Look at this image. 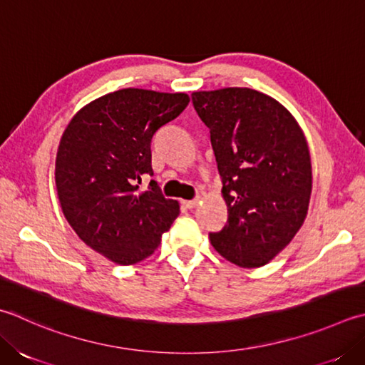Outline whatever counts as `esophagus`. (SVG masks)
Instances as JSON below:
<instances>
[{
	"instance_id": "esophagus-1",
	"label": "esophagus",
	"mask_w": 365,
	"mask_h": 365,
	"mask_svg": "<svg viewBox=\"0 0 365 365\" xmlns=\"http://www.w3.org/2000/svg\"><path fill=\"white\" fill-rule=\"evenodd\" d=\"M199 201H201V199L196 197V199H191V201H183V205L187 207V209H195V207L199 204Z\"/></svg>"
}]
</instances>
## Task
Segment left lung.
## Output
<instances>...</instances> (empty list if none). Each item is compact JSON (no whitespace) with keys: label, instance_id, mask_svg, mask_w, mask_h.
<instances>
[{"label":"left lung","instance_id":"8db88e82","mask_svg":"<svg viewBox=\"0 0 365 365\" xmlns=\"http://www.w3.org/2000/svg\"><path fill=\"white\" fill-rule=\"evenodd\" d=\"M210 130L227 204V223L210 232L213 248L239 267H261L301 230L312 195V163L296 118L252 88L191 95Z\"/></svg>","mask_w":365,"mask_h":365}]
</instances>
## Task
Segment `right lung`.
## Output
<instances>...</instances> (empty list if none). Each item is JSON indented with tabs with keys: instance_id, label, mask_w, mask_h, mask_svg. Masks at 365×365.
<instances>
[{
	"instance_id": "right-lung-1",
	"label": "right lung",
	"mask_w": 365,
	"mask_h": 365,
	"mask_svg": "<svg viewBox=\"0 0 365 365\" xmlns=\"http://www.w3.org/2000/svg\"><path fill=\"white\" fill-rule=\"evenodd\" d=\"M185 93L123 88L82 107L64 130L55 163L61 210L85 244L130 266L152 255L180 207L155 180L153 134L188 106Z\"/></svg>"
}]
</instances>
